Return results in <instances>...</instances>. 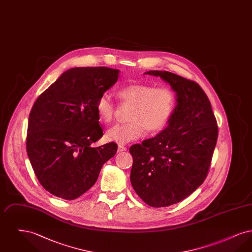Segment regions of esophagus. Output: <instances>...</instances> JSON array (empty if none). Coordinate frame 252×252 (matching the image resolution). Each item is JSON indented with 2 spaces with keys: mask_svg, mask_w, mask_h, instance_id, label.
<instances>
[{
  "mask_svg": "<svg viewBox=\"0 0 252 252\" xmlns=\"http://www.w3.org/2000/svg\"><path fill=\"white\" fill-rule=\"evenodd\" d=\"M126 148L125 147V145H123V144H119L118 145V152H123V151H125Z\"/></svg>",
  "mask_w": 252,
  "mask_h": 252,
  "instance_id": "1",
  "label": "esophagus"
}]
</instances>
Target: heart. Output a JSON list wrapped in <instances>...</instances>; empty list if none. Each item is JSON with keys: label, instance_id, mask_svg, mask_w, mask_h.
Returning <instances> with one entry per match:
<instances>
[{"label": "heart", "instance_id": "1", "mask_svg": "<svg viewBox=\"0 0 252 252\" xmlns=\"http://www.w3.org/2000/svg\"><path fill=\"white\" fill-rule=\"evenodd\" d=\"M118 96L123 104L131 105L129 122L118 124L106 133L109 142L125 144L139 139L144 129L148 133L162 130L170 120L175 106L176 95L167 87L153 85L130 84L122 88ZM96 112L100 120L110 123L115 113V105L108 94H102L96 101Z\"/></svg>", "mask_w": 252, "mask_h": 252}]
</instances>
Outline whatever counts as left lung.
Wrapping results in <instances>:
<instances>
[{
	"mask_svg": "<svg viewBox=\"0 0 252 252\" xmlns=\"http://www.w3.org/2000/svg\"><path fill=\"white\" fill-rule=\"evenodd\" d=\"M176 93L177 105L167 127L154 138L129 148L130 181L137 194L151 207L178 203L206 179L218 136L211 102L194 81L166 71H149Z\"/></svg>",
	"mask_w": 252,
	"mask_h": 252,
	"instance_id": "left-lung-1",
	"label": "left lung"
}]
</instances>
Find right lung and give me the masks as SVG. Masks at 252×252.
I'll list each match as a JSON object with an SVG mask.
<instances>
[{"label": "right lung", "instance_id": "add662e5", "mask_svg": "<svg viewBox=\"0 0 252 252\" xmlns=\"http://www.w3.org/2000/svg\"><path fill=\"white\" fill-rule=\"evenodd\" d=\"M119 76V70L107 67L72 68L37 97L29 115L26 150L50 193L66 200L79 197L116 154L115 143L91 144L103 136L96 101Z\"/></svg>", "mask_w": 252, "mask_h": 252}]
</instances>
